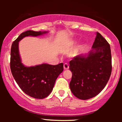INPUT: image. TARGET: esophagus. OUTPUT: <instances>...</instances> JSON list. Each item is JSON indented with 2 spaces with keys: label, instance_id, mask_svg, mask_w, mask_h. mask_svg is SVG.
Masks as SVG:
<instances>
[{
  "label": "esophagus",
  "instance_id": "esophagus-1",
  "mask_svg": "<svg viewBox=\"0 0 122 122\" xmlns=\"http://www.w3.org/2000/svg\"><path fill=\"white\" fill-rule=\"evenodd\" d=\"M64 69H69V65H68V64H67V63H65V64H64Z\"/></svg>",
  "mask_w": 122,
  "mask_h": 122
}]
</instances>
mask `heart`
<instances>
[{"instance_id": "b5f03b06", "label": "heart", "mask_w": 122, "mask_h": 122, "mask_svg": "<svg viewBox=\"0 0 122 122\" xmlns=\"http://www.w3.org/2000/svg\"><path fill=\"white\" fill-rule=\"evenodd\" d=\"M74 43V42L72 41V43Z\"/></svg>"}]
</instances>
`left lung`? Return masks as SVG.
I'll return each instance as SVG.
<instances>
[{"mask_svg":"<svg viewBox=\"0 0 122 122\" xmlns=\"http://www.w3.org/2000/svg\"><path fill=\"white\" fill-rule=\"evenodd\" d=\"M69 64L72 73L69 86L73 94L81 100L95 97L104 89L111 74L110 44L97 32L88 56H76Z\"/></svg>","mask_w":122,"mask_h":122,"instance_id":"1","label":"left lung"}]
</instances>
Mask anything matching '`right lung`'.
<instances>
[{"mask_svg":"<svg viewBox=\"0 0 122 122\" xmlns=\"http://www.w3.org/2000/svg\"><path fill=\"white\" fill-rule=\"evenodd\" d=\"M47 32L28 30L23 32L12 43L11 48L10 69L20 88L26 94L36 99H44L51 93L56 80L64 70L63 63L56 65L43 64L25 66L21 62L18 42L27 36H40Z\"/></svg>","mask_w":122,"mask_h":122,"instance_id":"1","label":"right lung"}]
</instances>
